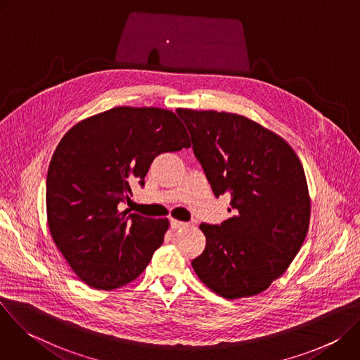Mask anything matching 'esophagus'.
<instances>
[{
	"instance_id": "esophagus-1",
	"label": "esophagus",
	"mask_w": 360,
	"mask_h": 360,
	"mask_svg": "<svg viewBox=\"0 0 360 360\" xmlns=\"http://www.w3.org/2000/svg\"><path fill=\"white\" fill-rule=\"evenodd\" d=\"M188 226L186 222H182V221H178V219H171V228L172 229H181V228H185Z\"/></svg>"
}]
</instances>
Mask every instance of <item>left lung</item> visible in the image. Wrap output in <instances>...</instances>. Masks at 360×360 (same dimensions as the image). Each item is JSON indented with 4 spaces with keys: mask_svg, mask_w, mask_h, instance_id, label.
I'll list each match as a JSON object with an SVG mask.
<instances>
[{
    "mask_svg": "<svg viewBox=\"0 0 360 360\" xmlns=\"http://www.w3.org/2000/svg\"><path fill=\"white\" fill-rule=\"evenodd\" d=\"M176 112L215 196L229 193L236 211L221 225L199 226L207 246L192 268L222 297L259 295L285 274L309 229L311 196L300 160L281 135L243 115Z\"/></svg>",
    "mask_w": 360,
    "mask_h": 360,
    "instance_id": "8db88e82",
    "label": "left lung"
}]
</instances>
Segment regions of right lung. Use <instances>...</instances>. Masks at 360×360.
<instances>
[{
  "mask_svg": "<svg viewBox=\"0 0 360 360\" xmlns=\"http://www.w3.org/2000/svg\"><path fill=\"white\" fill-rule=\"evenodd\" d=\"M175 112L115 107L75 124L60 141L46 175V221L74 274L112 290L138 278L164 242L168 218L121 210L131 185H143L157 155L189 148Z\"/></svg>",
  "mask_w": 360,
  "mask_h": 360,
  "instance_id": "right-lung-1",
  "label": "right lung"
}]
</instances>
